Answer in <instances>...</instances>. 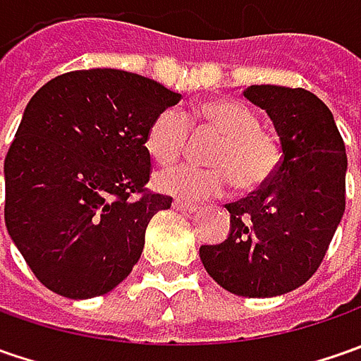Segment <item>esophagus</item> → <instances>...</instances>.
Returning a JSON list of instances; mask_svg holds the SVG:
<instances>
[{
	"instance_id": "esophagus-1",
	"label": "esophagus",
	"mask_w": 361,
	"mask_h": 361,
	"mask_svg": "<svg viewBox=\"0 0 361 361\" xmlns=\"http://www.w3.org/2000/svg\"><path fill=\"white\" fill-rule=\"evenodd\" d=\"M173 209H176L178 213H195V211H197V207H195V204L180 201V199H176V201L173 202Z\"/></svg>"
}]
</instances>
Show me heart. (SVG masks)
Masks as SVG:
<instances>
[{"label": "heart", "instance_id": "obj_1", "mask_svg": "<svg viewBox=\"0 0 361 361\" xmlns=\"http://www.w3.org/2000/svg\"><path fill=\"white\" fill-rule=\"evenodd\" d=\"M188 124L211 128L221 142L211 152L209 169L180 164L157 174L154 187L183 201H202L223 195L235 185L245 192L265 187L275 176L281 150L275 138L259 128L257 114L237 100H211L195 106L187 116L178 110H162L150 122L145 136L148 154L159 164H171L185 150Z\"/></svg>", "mask_w": 361, "mask_h": 361}]
</instances>
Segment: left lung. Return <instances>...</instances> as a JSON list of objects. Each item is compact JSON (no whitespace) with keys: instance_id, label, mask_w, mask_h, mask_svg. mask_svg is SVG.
Instances as JSON below:
<instances>
[{"instance_id":"1","label":"left lung","mask_w":361,"mask_h":361,"mask_svg":"<svg viewBox=\"0 0 361 361\" xmlns=\"http://www.w3.org/2000/svg\"><path fill=\"white\" fill-rule=\"evenodd\" d=\"M281 142L275 176L251 197L225 204L229 237L202 245L207 273L243 298H275L303 285L326 257L345 211L348 157L334 114L303 88L249 86Z\"/></svg>"}]
</instances>
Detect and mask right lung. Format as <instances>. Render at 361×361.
<instances>
[{"instance_id":"add662e5","label":"right lung","mask_w":361,"mask_h":361,"mask_svg":"<svg viewBox=\"0 0 361 361\" xmlns=\"http://www.w3.org/2000/svg\"><path fill=\"white\" fill-rule=\"evenodd\" d=\"M178 100L150 78L94 68L49 80L27 102L4 164L6 227L54 293L104 295L138 263L150 219L173 202L145 190V136Z\"/></svg>"}]
</instances>
